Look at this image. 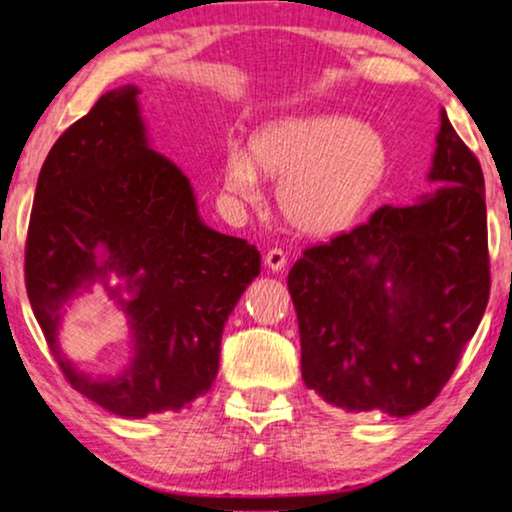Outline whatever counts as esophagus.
<instances>
[{
    "label": "esophagus",
    "mask_w": 512,
    "mask_h": 512,
    "mask_svg": "<svg viewBox=\"0 0 512 512\" xmlns=\"http://www.w3.org/2000/svg\"><path fill=\"white\" fill-rule=\"evenodd\" d=\"M285 262H288V257H285V252L281 248H271L267 255H264V264L271 271H281L285 267Z\"/></svg>",
    "instance_id": "esophagus-1"
}]
</instances>
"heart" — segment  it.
Instances as JSON below:
<instances>
[{
  "instance_id": "heart-1",
  "label": "heart",
  "mask_w": 512,
  "mask_h": 512,
  "mask_svg": "<svg viewBox=\"0 0 512 512\" xmlns=\"http://www.w3.org/2000/svg\"><path fill=\"white\" fill-rule=\"evenodd\" d=\"M388 170V149L374 128L339 114L283 119L264 126L248 152L231 147L224 185L252 201L257 175L278 182L285 220L304 234H335L356 222Z\"/></svg>"
}]
</instances>
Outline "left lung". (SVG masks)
<instances>
[{"label": "left lung", "instance_id": "1", "mask_svg": "<svg viewBox=\"0 0 512 512\" xmlns=\"http://www.w3.org/2000/svg\"><path fill=\"white\" fill-rule=\"evenodd\" d=\"M431 180L447 185L311 245L288 274L304 384L346 412L431 405L487 309L485 175L445 112Z\"/></svg>", "mask_w": 512, "mask_h": 512}]
</instances>
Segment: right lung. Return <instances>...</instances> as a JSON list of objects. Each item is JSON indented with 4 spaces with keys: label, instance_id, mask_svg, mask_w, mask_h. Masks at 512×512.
Wrapping results in <instances>:
<instances>
[{
    "label": "right lung",
    "instance_id": "right-lung-1",
    "mask_svg": "<svg viewBox=\"0 0 512 512\" xmlns=\"http://www.w3.org/2000/svg\"><path fill=\"white\" fill-rule=\"evenodd\" d=\"M138 88L109 91L67 128L37 180L25 241V288L65 379L119 417L177 412L217 377L220 339L238 297L260 274V252L199 220L189 180L152 152ZM95 247L108 260L97 264ZM117 270L136 297L134 365L93 382L59 356V309L79 284Z\"/></svg>",
    "mask_w": 512,
    "mask_h": 512
}]
</instances>
